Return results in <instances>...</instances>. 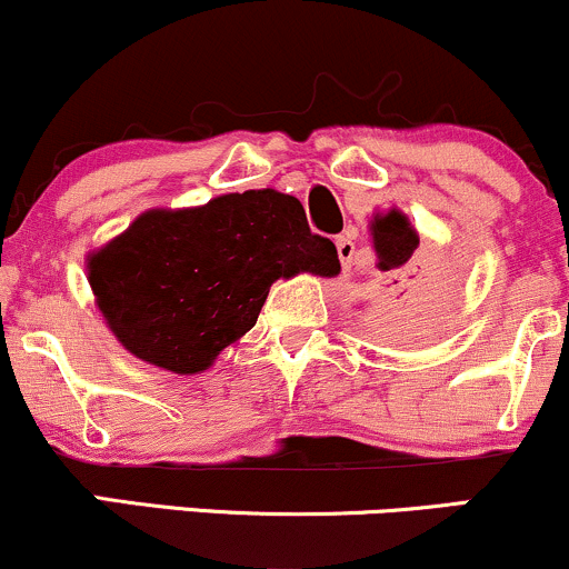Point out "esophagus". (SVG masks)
I'll use <instances>...</instances> for the list:
<instances>
[{"mask_svg":"<svg viewBox=\"0 0 569 569\" xmlns=\"http://www.w3.org/2000/svg\"><path fill=\"white\" fill-rule=\"evenodd\" d=\"M335 243H337V257H339V262H342V270H350L352 257H356V243H352L350 232H348V234H339Z\"/></svg>","mask_w":569,"mask_h":569,"instance_id":"1","label":"esophagus"}]
</instances>
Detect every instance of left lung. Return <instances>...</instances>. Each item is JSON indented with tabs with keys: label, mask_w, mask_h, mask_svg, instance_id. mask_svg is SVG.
<instances>
[{
	"label": "left lung",
	"mask_w": 569,
	"mask_h": 569,
	"mask_svg": "<svg viewBox=\"0 0 569 569\" xmlns=\"http://www.w3.org/2000/svg\"><path fill=\"white\" fill-rule=\"evenodd\" d=\"M371 232V246L377 253V267L382 272L388 270H401L409 262L415 248L420 246V234L411 227L409 217L398 208H390L385 213H375L369 221ZM398 283V280H396ZM436 289H415V291H401V302L398 310H422L430 302H436Z\"/></svg>",
	"instance_id": "left-lung-1"
}]
</instances>
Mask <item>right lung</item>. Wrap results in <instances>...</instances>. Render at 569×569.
Returning a JSON list of instances; mask_svg holds the SVG:
<instances>
[{"instance_id": "add662e5", "label": "right lung", "mask_w": 569, "mask_h": 569, "mask_svg": "<svg viewBox=\"0 0 569 569\" xmlns=\"http://www.w3.org/2000/svg\"><path fill=\"white\" fill-rule=\"evenodd\" d=\"M84 264L117 342L173 375L211 369L253 329L278 278L339 272L335 243L312 234L302 202L278 189L149 208Z\"/></svg>"}]
</instances>
